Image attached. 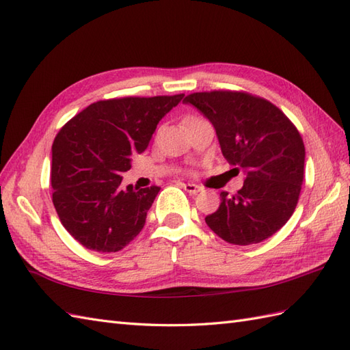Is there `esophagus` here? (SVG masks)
Segmentation results:
<instances>
[{"mask_svg": "<svg viewBox=\"0 0 350 350\" xmlns=\"http://www.w3.org/2000/svg\"><path fill=\"white\" fill-rule=\"evenodd\" d=\"M181 185H183V189L190 194H198L199 191H202L200 185H196V184H191V183H183Z\"/></svg>", "mask_w": 350, "mask_h": 350, "instance_id": "esophagus-1", "label": "esophagus"}]
</instances>
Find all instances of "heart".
Instances as JSON below:
<instances>
[{
	"label": "heart",
	"instance_id": "obj_1",
	"mask_svg": "<svg viewBox=\"0 0 350 350\" xmlns=\"http://www.w3.org/2000/svg\"><path fill=\"white\" fill-rule=\"evenodd\" d=\"M199 118H200V117H198V116H187V117L184 118V124L187 126V124L194 122V120H199Z\"/></svg>",
	"mask_w": 350,
	"mask_h": 350
}]
</instances>
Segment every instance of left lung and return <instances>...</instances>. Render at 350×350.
Returning <instances> with one entry per match:
<instances>
[{
  "instance_id": "8db88e82",
  "label": "left lung",
  "mask_w": 350,
  "mask_h": 350,
  "mask_svg": "<svg viewBox=\"0 0 350 350\" xmlns=\"http://www.w3.org/2000/svg\"><path fill=\"white\" fill-rule=\"evenodd\" d=\"M214 126L223 156L246 178L234 196L204 218L221 239L260 243L291 218L304 176V144L297 127L271 102L245 92H199L184 99Z\"/></svg>"
}]
</instances>
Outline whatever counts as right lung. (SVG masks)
I'll list each match as a JSON object with an SVG mask.
<instances>
[{
  "instance_id": "right-lung-1",
  "label": "right lung",
  "mask_w": 350,
  "mask_h": 350,
  "mask_svg": "<svg viewBox=\"0 0 350 350\" xmlns=\"http://www.w3.org/2000/svg\"><path fill=\"white\" fill-rule=\"evenodd\" d=\"M183 98L98 100L56 135L50 174L53 204L62 226L84 248L117 252L139 234L160 187L123 189L122 174Z\"/></svg>"
}]
</instances>
